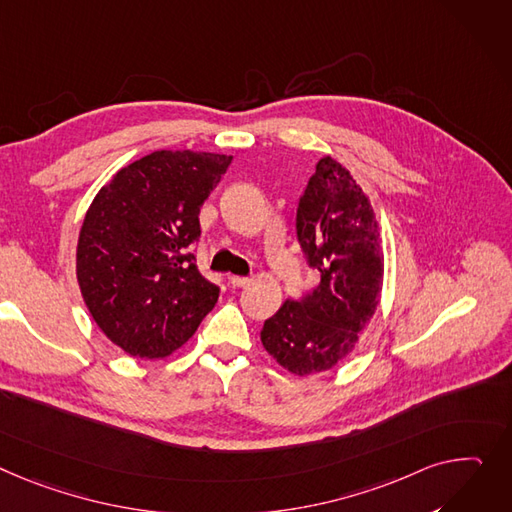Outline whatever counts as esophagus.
I'll return each instance as SVG.
<instances>
[{"label":"esophagus","instance_id":"obj_1","mask_svg":"<svg viewBox=\"0 0 512 512\" xmlns=\"http://www.w3.org/2000/svg\"><path fill=\"white\" fill-rule=\"evenodd\" d=\"M228 284H230L232 288H245V286L251 284V280H249V278H243V276H230V278H228Z\"/></svg>","mask_w":512,"mask_h":512}]
</instances>
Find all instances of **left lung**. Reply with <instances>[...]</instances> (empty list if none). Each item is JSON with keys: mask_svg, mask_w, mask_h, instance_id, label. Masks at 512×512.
Returning <instances> with one entry per match:
<instances>
[{"mask_svg": "<svg viewBox=\"0 0 512 512\" xmlns=\"http://www.w3.org/2000/svg\"><path fill=\"white\" fill-rule=\"evenodd\" d=\"M296 236L319 271L317 288L286 300L261 329V344L298 377L325 372L356 346L377 311L385 259L379 222L348 170L325 156L317 162L296 210Z\"/></svg>", "mask_w": 512, "mask_h": 512, "instance_id": "left-lung-1", "label": "left lung"}]
</instances>
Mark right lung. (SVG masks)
<instances>
[{
  "mask_svg": "<svg viewBox=\"0 0 512 512\" xmlns=\"http://www.w3.org/2000/svg\"><path fill=\"white\" fill-rule=\"evenodd\" d=\"M232 156L158 150L123 166L84 216L76 276L100 331L135 358H166L195 333L220 288L199 274V208Z\"/></svg>",
  "mask_w": 512,
  "mask_h": 512,
  "instance_id": "obj_1",
  "label": "right lung"
}]
</instances>
